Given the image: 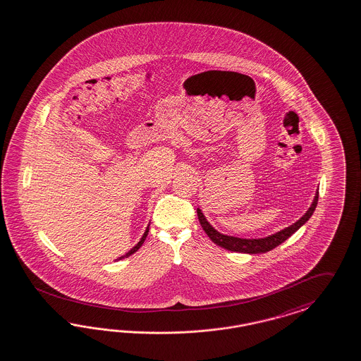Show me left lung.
Instances as JSON below:
<instances>
[{
	"label": "left lung",
	"mask_w": 361,
	"mask_h": 361,
	"mask_svg": "<svg viewBox=\"0 0 361 361\" xmlns=\"http://www.w3.org/2000/svg\"><path fill=\"white\" fill-rule=\"evenodd\" d=\"M317 202H319V192H316L314 200L312 202L310 207L307 209V213L304 214L295 224L289 227H285L283 230H281L276 234H271L269 237H265V238H238V237L222 234V233L216 231L207 222L206 216L200 212V209L197 210V213H198L200 226L203 227V230L209 235V238L213 240L214 243H216L218 246L230 250V252H237V253L261 254L273 250L274 247H277L283 240H288L300 227L302 226L312 216L313 212L316 210Z\"/></svg>",
	"instance_id": "left-lung-1"
}]
</instances>
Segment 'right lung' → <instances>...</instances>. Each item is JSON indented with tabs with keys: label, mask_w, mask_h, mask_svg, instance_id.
I'll use <instances>...</instances> for the list:
<instances>
[{
	"label": "right lung",
	"mask_w": 361,
	"mask_h": 361,
	"mask_svg": "<svg viewBox=\"0 0 361 361\" xmlns=\"http://www.w3.org/2000/svg\"><path fill=\"white\" fill-rule=\"evenodd\" d=\"M148 227H149V225H148L147 228H146V231H145V234H143V237H142V238H140V240H139V242H137V243H136V245H135L134 247H133V249H131V250H130V252H128V253H126V254H124V255H121V257H119V258H118V259H121V258H127V257H130V255H131V254H134L135 252H137V250H139V247H140V246H142V245H143V242H145V240H146V237H147L148 230H149V228H148Z\"/></svg>",
	"instance_id": "add662e5"
}]
</instances>
